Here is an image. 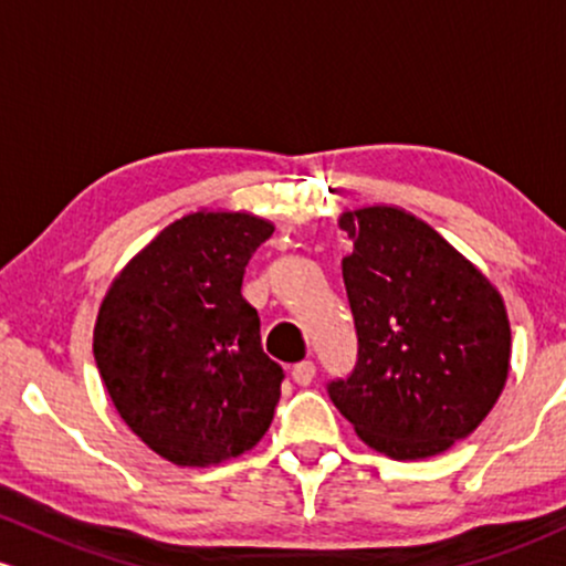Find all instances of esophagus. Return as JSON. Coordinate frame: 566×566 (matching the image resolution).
Returning <instances> with one entry per match:
<instances>
[{
	"mask_svg": "<svg viewBox=\"0 0 566 566\" xmlns=\"http://www.w3.org/2000/svg\"><path fill=\"white\" fill-rule=\"evenodd\" d=\"M291 377H294L296 385L307 387L315 379V364L313 360H302V364H296L294 368H291Z\"/></svg>",
	"mask_w": 566,
	"mask_h": 566,
	"instance_id": "34e87169",
	"label": "esophagus"
}]
</instances>
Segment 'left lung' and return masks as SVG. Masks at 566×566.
Returning a JSON list of instances; mask_svg holds the SVG:
<instances>
[{
	"label": "left lung",
	"instance_id": "8db88e82",
	"mask_svg": "<svg viewBox=\"0 0 566 566\" xmlns=\"http://www.w3.org/2000/svg\"><path fill=\"white\" fill-rule=\"evenodd\" d=\"M358 364L328 385L336 409L374 452L424 460L471 436L511 368L500 291L452 243L398 206L339 213Z\"/></svg>",
	"mask_w": 566,
	"mask_h": 566
}]
</instances>
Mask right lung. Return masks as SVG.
<instances>
[{"label": "right lung", "instance_id": "add662e5", "mask_svg": "<svg viewBox=\"0 0 566 566\" xmlns=\"http://www.w3.org/2000/svg\"><path fill=\"white\" fill-rule=\"evenodd\" d=\"M275 232L249 211H192L117 272L93 355L123 422L163 460L208 468L262 441L283 368L240 294L251 253Z\"/></svg>", "mask_w": 566, "mask_h": 566}]
</instances>
